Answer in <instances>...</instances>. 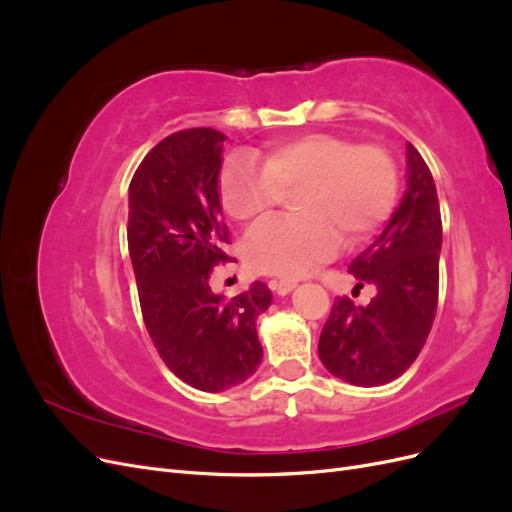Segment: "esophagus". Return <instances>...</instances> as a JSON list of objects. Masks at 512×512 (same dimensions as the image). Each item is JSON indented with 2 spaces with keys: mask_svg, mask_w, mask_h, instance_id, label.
Returning a JSON list of instances; mask_svg holds the SVG:
<instances>
[{
  "mask_svg": "<svg viewBox=\"0 0 512 512\" xmlns=\"http://www.w3.org/2000/svg\"><path fill=\"white\" fill-rule=\"evenodd\" d=\"M269 286H271L277 294H288L290 290L297 288V280H286V277H284V280H271Z\"/></svg>",
  "mask_w": 512,
  "mask_h": 512,
  "instance_id": "1",
  "label": "esophagus"
}]
</instances>
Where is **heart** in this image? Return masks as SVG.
Returning a JSON list of instances; mask_svg holds the SVG:
<instances>
[{"instance_id":"heart-1","label":"heart","mask_w":512,"mask_h":512,"mask_svg":"<svg viewBox=\"0 0 512 512\" xmlns=\"http://www.w3.org/2000/svg\"><path fill=\"white\" fill-rule=\"evenodd\" d=\"M220 200L232 220H262L292 196V218L258 224L243 241L256 273L297 277L329 260L339 241L352 245L389 218L399 190L397 164L380 145H354L331 132H309L273 143L262 166L226 162Z\"/></svg>"}]
</instances>
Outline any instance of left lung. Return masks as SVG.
Masks as SVG:
<instances>
[{
	"label": "left lung",
	"mask_w": 512,
	"mask_h": 512,
	"mask_svg": "<svg viewBox=\"0 0 512 512\" xmlns=\"http://www.w3.org/2000/svg\"><path fill=\"white\" fill-rule=\"evenodd\" d=\"M408 190L382 235L348 271L378 288L369 305L337 297L320 333L318 354L333 376L356 386L399 378L416 361L438 307L442 218L436 183L412 143Z\"/></svg>",
	"instance_id": "obj_1"
}]
</instances>
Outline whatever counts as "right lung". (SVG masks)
Wrapping results in <instances>:
<instances>
[{"mask_svg": "<svg viewBox=\"0 0 512 512\" xmlns=\"http://www.w3.org/2000/svg\"><path fill=\"white\" fill-rule=\"evenodd\" d=\"M224 141L213 128L170 134L130 181L128 250L145 327L166 367L207 393L258 369L256 318L271 305L262 282L232 299L209 286L213 267L230 260L218 192Z\"/></svg>", "mask_w": 512, "mask_h": 512, "instance_id": "right-lung-1", "label": "right lung"}]
</instances>
